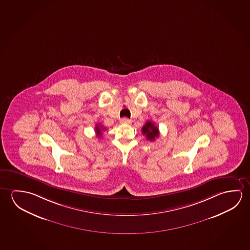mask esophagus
I'll return each mask as SVG.
<instances>
[{
	"label": "esophagus",
	"instance_id": "34e87169",
	"mask_svg": "<svg viewBox=\"0 0 250 250\" xmlns=\"http://www.w3.org/2000/svg\"><path fill=\"white\" fill-rule=\"evenodd\" d=\"M120 122H121V123H123V124H130L131 120L127 119V118H122V119L120 120Z\"/></svg>",
	"mask_w": 250,
	"mask_h": 250
}]
</instances>
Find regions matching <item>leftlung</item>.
Here are the masks:
<instances>
[{
    "mask_svg": "<svg viewBox=\"0 0 250 250\" xmlns=\"http://www.w3.org/2000/svg\"><path fill=\"white\" fill-rule=\"evenodd\" d=\"M143 135H146V139L149 141H155L159 136V129L155 123L148 121L142 128Z\"/></svg>",
    "mask_w": 250,
    "mask_h": 250,
    "instance_id": "obj_1",
    "label": "left lung"
}]
</instances>
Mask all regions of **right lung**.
I'll return each mask as SVG.
<instances>
[{
    "mask_svg": "<svg viewBox=\"0 0 250 250\" xmlns=\"http://www.w3.org/2000/svg\"><path fill=\"white\" fill-rule=\"evenodd\" d=\"M106 128L105 127H103L102 125H96L95 126V133H96V135L97 136H99V137H102V135H103V131L105 130Z\"/></svg>",
    "mask_w": 250,
    "mask_h": 250,
    "instance_id": "add662e5",
    "label": "right lung"
}]
</instances>
